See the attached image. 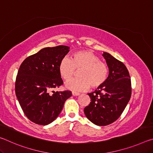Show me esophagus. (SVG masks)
Here are the masks:
<instances>
[{
    "label": "esophagus",
    "mask_w": 153,
    "mask_h": 153,
    "mask_svg": "<svg viewBox=\"0 0 153 153\" xmlns=\"http://www.w3.org/2000/svg\"><path fill=\"white\" fill-rule=\"evenodd\" d=\"M72 95H73V96H79V93L76 92H72Z\"/></svg>",
    "instance_id": "esophagus-1"
}]
</instances>
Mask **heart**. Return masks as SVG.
I'll return each mask as SVG.
<instances>
[{"instance_id": "b5f03b06", "label": "heart", "mask_w": 153, "mask_h": 153, "mask_svg": "<svg viewBox=\"0 0 153 153\" xmlns=\"http://www.w3.org/2000/svg\"><path fill=\"white\" fill-rule=\"evenodd\" d=\"M79 72V78L73 79L65 83V88L75 92L87 90L91 86L97 88L106 82L108 74L107 64L89 51H79L73 54L71 60L63 58L59 65V71L62 78L69 80Z\"/></svg>"}]
</instances>
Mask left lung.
<instances>
[{
  "mask_svg": "<svg viewBox=\"0 0 153 153\" xmlns=\"http://www.w3.org/2000/svg\"><path fill=\"white\" fill-rule=\"evenodd\" d=\"M103 57L108 68V76L101 86L88 93L89 105L84 108L85 115L97 126H105L120 117L130 99L131 79L122 62L104 52Z\"/></svg>",
  "mask_w": 153,
  "mask_h": 153,
  "instance_id": "left-lung-1",
  "label": "left lung"
}]
</instances>
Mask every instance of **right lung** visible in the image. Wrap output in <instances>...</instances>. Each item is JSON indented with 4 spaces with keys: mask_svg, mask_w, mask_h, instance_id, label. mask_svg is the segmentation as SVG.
I'll list each match as a JSON object with an SVG mask.
<instances>
[{
    "mask_svg": "<svg viewBox=\"0 0 153 153\" xmlns=\"http://www.w3.org/2000/svg\"><path fill=\"white\" fill-rule=\"evenodd\" d=\"M69 49L63 45L44 48L27 57L19 67L15 94L25 115L33 123L46 126L53 122L71 97L69 90L50 93L63 84L59 65Z\"/></svg>",
    "mask_w": 153,
    "mask_h": 153,
    "instance_id": "obj_1",
    "label": "right lung"
}]
</instances>
